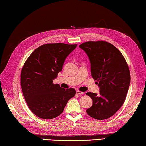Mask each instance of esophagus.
<instances>
[{
    "label": "esophagus",
    "mask_w": 146,
    "mask_h": 146,
    "mask_svg": "<svg viewBox=\"0 0 146 146\" xmlns=\"http://www.w3.org/2000/svg\"><path fill=\"white\" fill-rule=\"evenodd\" d=\"M76 94L77 95H83V92H80V91H79V90H77V91H76Z\"/></svg>",
    "instance_id": "obj_1"
}]
</instances>
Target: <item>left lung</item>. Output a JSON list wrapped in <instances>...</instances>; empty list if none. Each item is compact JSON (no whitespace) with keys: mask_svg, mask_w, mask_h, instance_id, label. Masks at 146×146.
<instances>
[{"mask_svg":"<svg viewBox=\"0 0 146 146\" xmlns=\"http://www.w3.org/2000/svg\"><path fill=\"white\" fill-rule=\"evenodd\" d=\"M79 47L88 56L92 76L100 88L98 95L86 93L93 100L86 113L95 119H107L124 103L131 83L127 63L119 49L106 41H88Z\"/></svg>","mask_w":146,"mask_h":146,"instance_id":"left-lung-1","label":"left lung"}]
</instances>
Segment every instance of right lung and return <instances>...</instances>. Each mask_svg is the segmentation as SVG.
Wrapping results in <instances>:
<instances>
[{"label": "right lung", "instance_id": "right-lung-1", "mask_svg": "<svg viewBox=\"0 0 146 146\" xmlns=\"http://www.w3.org/2000/svg\"><path fill=\"white\" fill-rule=\"evenodd\" d=\"M76 46L64 43L43 44L24 63L21 75L22 91L27 106L38 117L52 119L60 115L68 101L75 96V89L63 88L52 81Z\"/></svg>", "mask_w": 146, "mask_h": 146}]
</instances>
